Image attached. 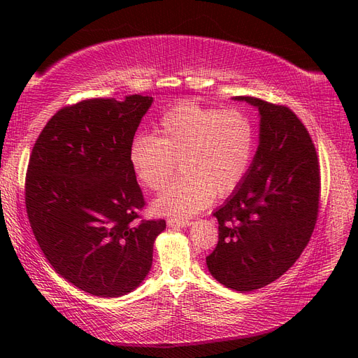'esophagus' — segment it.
Listing matches in <instances>:
<instances>
[{
    "label": "esophagus",
    "instance_id": "esophagus-1",
    "mask_svg": "<svg viewBox=\"0 0 358 358\" xmlns=\"http://www.w3.org/2000/svg\"><path fill=\"white\" fill-rule=\"evenodd\" d=\"M167 225L169 227H180V229H183V227H189L191 225V221L189 220H173V218H170V220H167Z\"/></svg>",
    "mask_w": 358,
    "mask_h": 358
}]
</instances>
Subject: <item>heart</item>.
I'll list each match as a JSON object with an SVG mask.
<instances>
[{
  "instance_id": "b5f03b06",
  "label": "heart",
  "mask_w": 358,
  "mask_h": 358,
  "mask_svg": "<svg viewBox=\"0 0 358 358\" xmlns=\"http://www.w3.org/2000/svg\"><path fill=\"white\" fill-rule=\"evenodd\" d=\"M254 149L255 127L248 113L187 101L161 117L157 136L134 137L128 161L142 187L158 192L175 176L180 159L183 176L154 203V210L188 218L241 185Z\"/></svg>"
}]
</instances>
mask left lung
I'll return each instance as SVG.
<instances>
[{
	"mask_svg": "<svg viewBox=\"0 0 358 358\" xmlns=\"http://www.w3.org/2000/svg\"><path fill=\"white\" fill-rule=\"evenodd\" d=\"M259 112V143L245 179L213 216L218 245L206 264L236 291L263 288L297 262L315 229L321 176L315 145L289 107L234 96Z\"/></svg>",
	"mask_w": 358,
	"mask_h": 358,
	"instance_id": "1",
	"label": "left lung"
}]
</instances>
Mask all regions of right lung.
Wrapping results in <instances>:
<instances>
[{
  "mask_svg": "<svg viewBox=\"0 0 358 358\" xmlns=\"http://www.w3.org/2000/svg\"><path fill=\"white\" fill-rule=\"evenodd\" d=\"M152 96L90 99L62 107L32 148L25 204L48 262L99 297L136 289L152 266L164 220H142L143 192L128 149Z\"/></svg>",
  "mask_w": 358,
  "mask_h": 358,
  "instance_id": "add662e5",
  "label": "right lung"
}]
</instances>
